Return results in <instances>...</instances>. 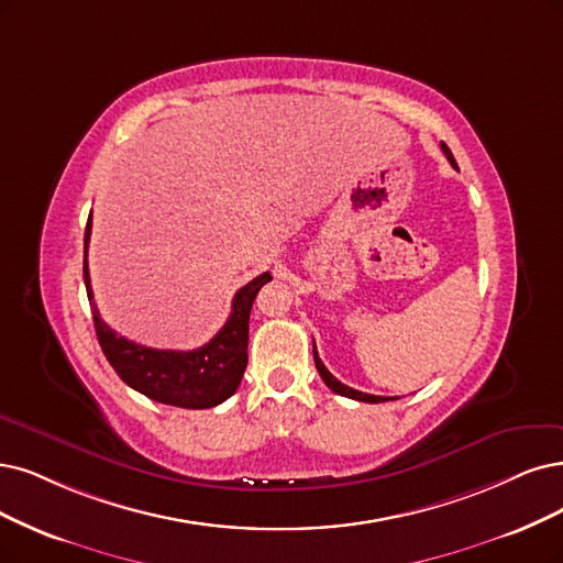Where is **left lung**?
<instances>
[{"label": "left lung", "instance_id": "8db88e82", "mask_svg": "<svg viewBox=\"0 0 563 563\" xmlns=\"http://www.w3.org/2000/svg\"><path fill=\"white\" fill-rule=\"evenodd\" d=\"M441 148H443L445 157L450 159V164H452V166H456V162H454V157H452V153H450L448 145H445V143H441ZM313 357H316V366H318V371H320V376H322L324 385H327L331 391H336V394H341V397H347V399L364 401V404H383V401H389L387 397H376V394H366V391H360V389H352V387L343 385L341 380H336V378L331 376V373L327 371V366L322 364V360L318 357V350H316V345H313Z\"/></svg>", "mask_w": 563, "mask_h": 563}]
</instances>
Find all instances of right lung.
<instances>
[{
  "label": "right lung",
  "instance_id": "1",
  "mask_svg": "<svg viewBox=\"0 0 563 563\" xmlns=\"http://www.w3.org/2000/svg\"><path fill=\"white\" fill-rule=\"evenodd\" d=\"M90 234L92 213L86 224V241H82V253H86L82 255V280H86L99 345L120 380L157 404L176 408H213L232 397L247 366L250 308H253L257 292L271 276L262 274L239 289L224 327L206 345L187 352L145 347L115 334L99 318L88 268Z\"/></svg>",
  "mask_w": 563,
  "mask_h": 563
}]
</instances>
